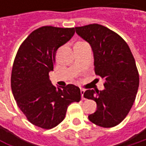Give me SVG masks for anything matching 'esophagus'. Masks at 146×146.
<instances>
[{
	"label": "esophagus",
	"instance_id": "1",
	"mask_svg": "<svg viewBox=\"0 0 146 146\" xmlns=\"http://www.w3.org/2000/svg\"><path fill=\"white\" fill-rule=\"evenodd\" d=\"M80 92H81V97H82V99H83V100H84V94L85 90H84V89H80Z\"/></svg>",
	"mask_w": 146,
	"mask_h": 146
}]
</instances>
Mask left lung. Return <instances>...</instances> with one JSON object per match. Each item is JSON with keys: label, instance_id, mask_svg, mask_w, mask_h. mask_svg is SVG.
Masks as SVG:
<instances>
[{"label": "left lung", "instance_id": "8db88e82", "mask_svg": "<svg viewBox=\"0 0 146 146\" xmlns=\"http://www.w3.org/2000/svg\"><path fill=\"white\" fill-rule=\"evenodd\" d=\"M75 30L91 46L96 74L106 79L103 90L84 94L97 104L89 119L100 127H114L126 117L136 97L139 78L135 60L124 40L105 26L94 23Z\"/></svg>", "mask_w": 146, "mask_h": 146}]
</instances>
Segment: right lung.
I'll return each instance as SVG.
<instances>
[{"label":"right lung","instance_id":"add662e5","mask_svg":"<svg viewBox=\"0 0 146 146\" xmlns=\"http://www.w3.org/2000/svg\"><path fill=\"white\" fill-rule=\"evenodd\" d=\"M74 33V28H39L20 45L15 57L11 77L14 99L28 120L44 129L57 126L64 119L68 106L81 98L78 87H56L49 78L58 48Z\"/></svg>","mask_w":146,"mask_h":146}]
</instances>
